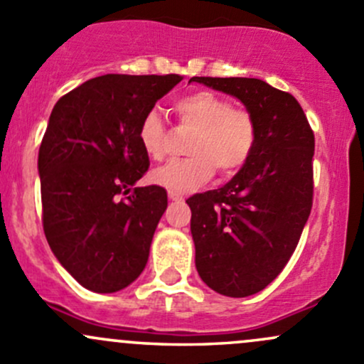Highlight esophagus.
<instances>
[{"label":"esophagus","mask_w":364,"mask_h":364,"mask_svg":"<svg viewBox=\"0 0 364 364\" xmlns=\"http://www.w3.org/2000/svg\"><path fill=\"white\" fill-rule=\"evenodd\" d=\"M185 198V195L178 193V192H169V200L172 202H181Z\"/></svg>","instance_id":"34e87169"}]
</instances>
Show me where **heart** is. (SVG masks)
Returning <instances> with one entry per match:
<instances>
[{"label": "heart", "instance_id": "b5f03b06", "mask_svg": "<svg viewBox=\"0 0 364 364\" xmlns=\"http://www.w3.org/2000/svg\"><path fill=\"white\" fill-rule=\"evenodd\" d=\"M172 109L183 127L193 134L186 144L190 156L172 160L151 172V181L171 192L185 193L208 181L218 169L232 176L250 162L258 139L255 117L235 108L223 95L197 90L174 101ZM141 148L153 160H164L169 153V134L156 112H148L137 127Z\"/></svg>", "mask_w": 364, "mask_h": 364}]
</instances>
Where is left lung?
Listing matches in <instances>:
<instances>
[{"label": "left lung", "instance_id": "8db88e82", "mask_svg": "<svg viewBox=\"0 0 364 364\" xmlns=\"http://www.w3.org/2000/svg\"><path fill=\"white\" fill-rule=\"evenodd\" d=\"M190 82L235 95L258 127L250 162L232 181L186 200L200 279L225 296H250L288 265L309 220L314 131L300 102L263 80L193 76Z\"/></svg>", "mask_w": 364, "mask_h": 364}]
</instances>
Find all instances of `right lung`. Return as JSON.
<instances>
[{"label": "right lung", "instance_id": "right-lung-1", "mask_svg": "<svg viewBox=\"0 0 364 364\" xmlns=\"http://www.w3.org/2000/svg\"><path fill=\"white\" fill-rule=\"evenodd\" d=\"M181 80L102 75L53 106L38 155L41 221L55 258L90 291H120L146 265L167 193L134 188L150 167L137 127Z\"/></svg>", "mask_w": 364, "mask_h": 364}]
</instances>
